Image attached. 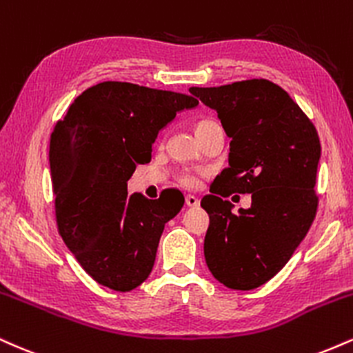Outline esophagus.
I'll return each mask as SVG.
<instances>
[{
    "instance_id": "34e87169",
    "label": "esophagus",
    "mask_w": 353,
    "mask_h": 353,
    "mask_svg": "<svg viewBox=\"0 0 353 353\" xmlns=\"http://www.w3.org/2000/svg\"><path fill=\"white\" fill-rule=\"evenodd\" d=\"M185 201L190 208H196V206H200V200H198V196H194V194H186Z\"/></svg>"
}]
</instances>
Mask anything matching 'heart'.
<instances>
[{"instance_id": "b5f03b06", "label": "heart", "mask_w": 353, "mask_h": 353, "mask_svg": "<svg viewBox=\"0 0 353 353\" xmlns=\"http://www.w3.org/2000/svg\"><path fill=\"white\" fill-rule=\"evenodd\" d=\"M219 123L216 120L213 119H198L196 122H194V134H196L198 139H203L205 135H208L211 130H214V128H218ZM178 181H180L181 185L188 186V188H194V186H198L200 183V178L198 175H194L192 172H181L180 175H178Z\"/></svg>"}]
</instances>
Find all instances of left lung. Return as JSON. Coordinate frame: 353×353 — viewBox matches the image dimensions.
Segmentation results:
<instances>
[{
	"label": "left lung",
	"instance_id": "left-lung-1",
	"mask_svg": "<svg viewBox=\"0 0 353 353\" xmlns=\"http://www.w3.org/2000/svg\"><path fill=\"white\" fill-rule=\"evenodd\" d=\"M190 92L218 112L231 137L230 167L201 200L210 214L206 264L226 288L251 291L285 266L316 218L321 140L291 95L268 79ZM231 192H251L252 208L231 210L222 200Z\"/></svg>",
	"mask_w": 353,
	"mask_h": 353
}]
</instances>
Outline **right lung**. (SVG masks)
Returning a JSON list of instances; mask_svg holds the SVG:
<instances>
[{
	"instance_id": "1",
	"label": "right lung",
	"mask_w": 353,
	"mask_h": 353,
	"mask_svg": "<svg viewBox=\"0 0 353 353\" xmlns=\"http://www.w3.org/2000/svg\"><path fill=\"white\" fill-rule=\"evenodd\" d=\"M198 105L193 95L107 81L82 92L57 120L49 143L54 210L61 238L95 283L119 292L152 272L165 223L183 194L128 196L137 165L176 112Z\"/></svg>"
}]
</instances>
